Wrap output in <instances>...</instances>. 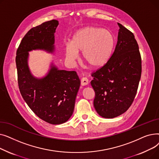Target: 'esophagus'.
Listing matches in <instances>:
<instances>
[{
	"label": "esophagus",
	"instance_id": "34e87169",
	"mask_svg": "<svg viewBox=\"0 0 159 159\" xmlns=\"http://www.w3.org/2000/svg\"><path fill=\"white\" fill-rule=\"evenodd\" d=\"M80 82H81V85L82 86H86L87 84H88V78L86 77H83L81 79V80H80Z\"/></svg>",
	"mask_w": 159,
	"mask_h": 159
}]
</instances>
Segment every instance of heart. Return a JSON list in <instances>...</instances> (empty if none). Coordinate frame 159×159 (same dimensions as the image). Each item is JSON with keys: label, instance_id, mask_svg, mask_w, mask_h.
<instances>
[{"label": "heart", "instance_id": "1", "mask_svg": "<svg viewBox=\"0 0 159 159\" xmlns=\"http://www.w3.org/2000/svg\"><path fill=\"white\" fill-rule=\"evenodd\" d=\"M115 45L111 33L98 27L82 28L73 35L71 44L66 46V59L73 64L82 52V59L92 68L104 66L110 58Z\"/></svg>", "mask_w": 159, "mask_h": 159}]
</instances>
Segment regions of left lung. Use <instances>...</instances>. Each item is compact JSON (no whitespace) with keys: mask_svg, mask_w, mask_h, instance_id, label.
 Instances as JSON below:
<instances>
[{"mask_svg":"<svg viewBox=\"0 0 159 159\" xmlns=\"http://www.w3.org/2000/svg\"><path fill=\"white\" fill-rule=\"evenodd\" d=\"M118 25L117 43L110 58L91 73L95 109L107 119L128 110L137 94L142 73L141 56L135 36L120 23Z\"/></svg>","mask_w":159,"mask_h":159,"instance_id":"1","label":"left lung"}]
</instances>
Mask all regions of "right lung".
<instances>
[{"label": "right lung", "instance_id": "1", "mask_svg": "<svg viewBox=\"0 0 159 159\" xmlns=\"http://www.w3.org/2000/svg\"><path fill=\"white\" fill-rule=\"evenodd\" d=\"M57 20L45 22L32 28L22 39L15 58L20 92L30 109L44 121L61 124L73 114L80 81L75 71L58 70L52 66L46 76L37 79L31 75L27 63L28 52L54 49Z\"/></svg>", "mask_w": 159, "mask_h": 159}]
</instances>
